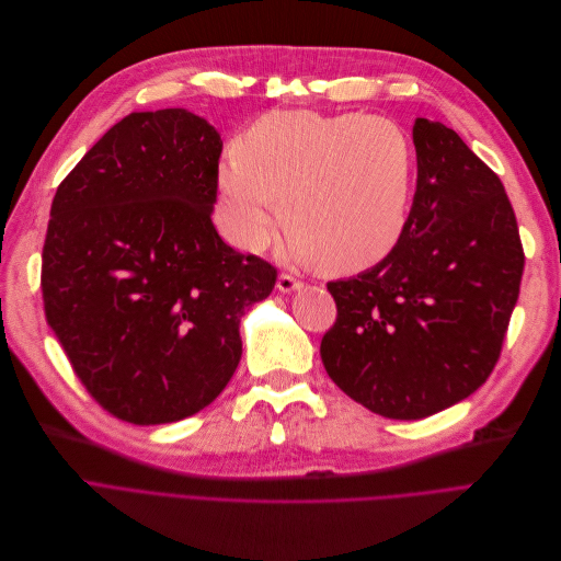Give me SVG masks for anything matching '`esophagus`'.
I'll list each match as a JSON object with an SVG mask.
<instances>
[{"label": "esophagus", "mask_w": 561, "mask_h": 561, "mask_svg": "<svg viewBox=\"0 0 561 561\" xmlns=\"http://www.w3.org/2000/svg\"><path fill=\"white\" fill-rule=\"evenodd\" d=\"M276 287H278V291H283V295H291V291H299L304 287V280H299L291 274H280L276 280Z\"/></svg>", "instance_id": "obj_1"}]
</instances>
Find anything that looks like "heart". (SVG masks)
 <instances>
[{"label":"heart","instance_id":"1","mask_svg":"<svg viewBox=\"0 0 561 561\" xmlns=\"http://www.w3.org/2000/svg\"><path fill=\"white\" fill-rule=\"evenodd\" d=\"M415 148L386 116L272 112L257 118L217 173V217L230 242L260 251L283 219L333 274L381 262L402 239Z\"/></svg>","mask_w":561,"mask_h":561}]
</instances>
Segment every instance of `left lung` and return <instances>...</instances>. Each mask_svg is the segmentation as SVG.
I'll list each match as a JSON object with an SVG mask.
<instances>
[{"label": "left lung", "mask_w": 561, "mask_h": 561, "mask_svg": "<svg viewBox=\"0 0 561 561\" xmlns=\"http://www.w3.org/2000/svg\"><path fill=\"white\" fill-rule=\"evenodd\" d=\"M417 184L407 230L371 270L329 283L322 337L333 383L371 413L420 420L493 371L523 278L514 207L455 129L415 118Z\"/></svg>", "instance_id": "8db88e82"}]
</instances>
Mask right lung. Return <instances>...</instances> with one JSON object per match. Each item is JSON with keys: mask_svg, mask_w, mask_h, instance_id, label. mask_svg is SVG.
Instances as JSON below:
<instances>
[{"mask_svg": "<svg viewBox=\"0 0 561 561\" xmlns=\"http://www.w3.org/2000/svg\"><path fill=\"white\" fill-rule=\"evenodd\" d=\"M221 135L186 110L135 112L59 184L43 247L49 329L95 402L131 424L209 407L242 358L239 322L276 270L219 237Z\"/></svg>", "mask_w": 561, "mask_h": 561, "instance_id": "1", "label": "right lung"}]
</instances>
